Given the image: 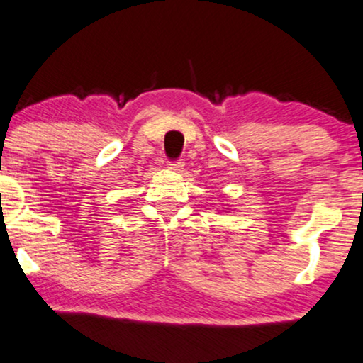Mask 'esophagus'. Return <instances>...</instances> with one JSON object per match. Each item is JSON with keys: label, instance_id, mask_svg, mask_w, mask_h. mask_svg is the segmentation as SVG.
Listing matches in <instances>:
<instances>
[{"label": "esophagus", "instance_id": "1", "mask_svg": "<svg viewBox=\"0 0 363 363\" xmlns=\"http://www.w3.org/2000/svg\"><path fill=\"white\" fill-rule=\"evenodd\" d=\"M183 160H177V162H168V168H170L172 172H180L183 168Z\"/></svg>", "mask_w": 363, "mask_h": 363}]
</instances>
